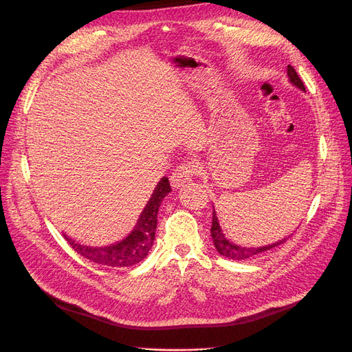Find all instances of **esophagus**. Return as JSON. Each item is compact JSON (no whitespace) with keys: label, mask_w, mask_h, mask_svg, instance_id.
Returning a JSON list of instances; mask_svg holds the SVG:
<instances>
[{"label":"esophagus","mask_w":352,"mask_h":352,"mask_svg":"<svg viewBox=\"0 0 352 352\" xmlns=\"http://www.w3.org/2000/svg\"><path fill=\"white\" fill-rule=\"evenodd\" d=\"M199 170V164L197 162H182L180 163L175 172L170 176V182H172L173 188H180L188 180L192 179L197 172Z\"/></svg>","instance_id":"obj_1"}]
</instances>
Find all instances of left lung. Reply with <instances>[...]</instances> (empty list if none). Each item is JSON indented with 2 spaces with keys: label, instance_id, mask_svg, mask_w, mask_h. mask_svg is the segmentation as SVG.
<instances>
[{
  "label": "left lung",
  "instance_id": "left-lung-1",
  "mask_svg": "<svg viewBox=\"0 0 352 352\" xmlns=\"http://www.w3.org/2000/svg\"><path fill=\"white\" fill-rule=\"evenodd\" d=\"M287 76H289V80L292 85H295L296 88H300L301 91H305V87L302 80L300 79V76H298V73L295 72V69L292 66H287ZM211 238H212V243H214V247L217 250L219 254H221L223 257L226 258H230V260H247V258H251V257H255V255L258 254H263L265 251H269L274 247H278V245L283 243L287 238L285 239H280L278 242L274 243H270V245H264V247H239V245L230 242L229 239H226V236L223 235L221 232V228L219 225V220H217V216H216V211H212V225H211Z\"/></svg>",
  "mask_w": 352,
  "mask_h": 352
}]
</instances>
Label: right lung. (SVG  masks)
<instances>
[{"instance_id": "obj_1", "label": "right lung", "mask_w": 352, "mask_h": 352, "mask_svg": "<svg viewBox=\"0 0 352 352\" xmlns=\"http://www.w3.org/2000/svg\"><path fill=\"white\" fill-rule=\"evenodd\" d=\"M172 190L168 179L164 176L160 180L154 194L148 201L146 207L141 212L135 229L123 241L107 245V247H87L65 235L70 247L89 261L98 263L109 267H131V265L142 261L150 252L157 229V212L164 197Z\"/></svg>"}]
</instances>
